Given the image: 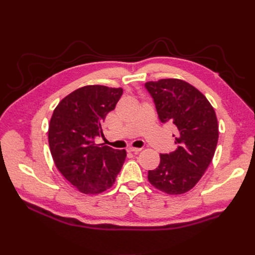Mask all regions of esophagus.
<instances>
[{
    "label": "esophagus",
    "instance_id": "1",
    "mask_svg": "<svg viewBox=\"0 0 255 255\" xmlns=\"http://www.w3.org/2000/svg\"><path fill=\"white\" fill-rule=\"evenodd\" d=\"M142 149L141 148H133V146H130V148L128 149V152H133V153H139Z\"/></svg>",
    "mask_w": 255,
    "mask_h": 255
}]
</instances>
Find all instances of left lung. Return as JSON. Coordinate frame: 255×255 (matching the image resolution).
I'll return each mask as SVG.
<instances>
[{
  "mask_svg": "<svg viewBox=\"0 0 255 255\" xmlns=\"http://www.w3.org/2000/svg\"><path fill=\"white\" fill-rule=\"evenodd\" d=\"M160 122L176 127L177 148L160 154V163L149 170L148 180L168 195H182L201 179L218 142V121L205 96L189 83L177 79L146 82ZM174 136V135H173Z\"/></svg>",
  "mask_w": 255,
  "mask_h": 255,
  "instance_id": "obj_1",
  "label": "left lung"
}]
</instances>
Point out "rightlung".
<instances>
[{
	"mask_svg": "<svg viewBox=\"0 0 255 255\" xmlns=\"http://www.w3.org/2000/svg\"><path fill=\"white\" fill-rule=\"evenodd\" d=\"M122 92V88L88 85L65 97L53 112L49 125L53 160L83 194L97 195L111 188L126 160V150L95 143Z\"/></svg>",
	"mask_w": 255,
	"mask_h": 255,
	"instance_id": "1",
	"label": "right lung"
}]
</instances>
